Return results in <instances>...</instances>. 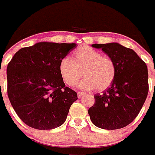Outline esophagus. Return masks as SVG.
<instances>
[{
	"label": "esophagus",
	"instance_id": "esophagus-1",
	"mask_svg": "<svg viewBox=\"0 0 155 155\" xmlns=\"http://www.w3.org/2000/svg\"><path fill=\"white\" fill-rule=\"evenodd\" d=\"M84 95V92H79L77 93V96H78V97H79V98L82 97Z\"/></svg>",
	"mask_w": 155,
	"mask_h": 155
}]
</instances>
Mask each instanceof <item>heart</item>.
<instances>
[{
	"label": "heart",
	"mask_w": 155,
	"mask_h": 155,
	"mask_svg": "<svg viewBox=\"0 0 155 155\" xmlns=\"http://www.w3.org/2000/svg\"><path fill=\"white\" fill-rule=\"evenodd\" d=\"M58 71L61 78L69 87L77 84L83 74L85 78L80 83L83 89H106L116 76L114 61L108 56L102 55L90 47H79L72 53V58H63L59 63Z\"/></svg>",
	"instance_id": "1"
}]
</instances>
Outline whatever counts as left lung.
<instances>
[{
    "label": "left lung",
    "instance_id": "1",
    "mask_svg": "<svg viewBox=\"0 0 155 155\" xmlns=\"http://www.w3.org/2000/svg\"><path fill=\"white\" fill-rule=\"evenodd\" d=\"M101 48L116 65V76L108 89L94 96L88 109L92 122L104 130H117L130 125L147 99L149 84L144 61L132 49L118 43L93 44Z\"/></svg>",
    "mask_w": 155,
    "mask_h": 155
}]
</instances>
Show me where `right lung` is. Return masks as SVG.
Listing matches in <instances>:
<instances>
[{
  "label": "right lung",
  "instance_id": "add662e5",
  "mask_svg": "<svg viewBox=\"0 0 155 155\" xmlns=\"http://www.w3.org/2000/svg\"><path fill=\"white\" fill-rule=\"evenodd\" d=\"M75 43L42 42L21 48L7 66V93L13 109L25 125L41 130L60 126L77 93L62 80L60 61Z\"/></svg>",
  "mask_w": 155,
  "mask_h": 155
}]
</instances>
